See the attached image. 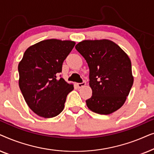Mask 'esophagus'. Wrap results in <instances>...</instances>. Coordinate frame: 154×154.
<instances>
[{"mask_svg":"<svg viewBox=\"0 0 154 154\" xmlns=\"http://www.w3.org/2000/svg\"><path fill=\"white\" fill-rule=\"evenodd\" d=\"M86 85V83L85 82H83V83H77V86L79 87V88H81L82 87H84Z\"/></svg>","mask_w":154,"mask_h":154,"instance_id":"34e87169","label":"esophagus"}]
</instances>
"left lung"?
<instances>
[{
	"mask_svg": "<svg viewBox=\"0 0 154 154\" xmlns=\"http://www.w3.org/2000/svg\"><path fill=\"white\" fill-rule=\"evenodd\" d=\"M90 69L92 95L85 101L90 110L109 115L125 103L134 82L129 57L108 39L85 40L75 45Z\"/></svg>",
	"mask_w": 154,
	"mask_h": 154,
	"instance_id": "obj_1",
	"label": "left lung"
}]
</instances>
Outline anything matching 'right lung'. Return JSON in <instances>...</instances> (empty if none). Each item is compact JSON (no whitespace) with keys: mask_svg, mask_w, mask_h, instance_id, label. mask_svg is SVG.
Returning a JSON list of instances; mask_svg holds the SVG:
<instances>
[{"mask_svg":"<svg viewBox=\"0 0 154 154\" xmlns=\"http://www.w3.org/2000/svg\"><path fill=\"white\" fill-rule=\"evenodd\" d=\"M75 44L58 39L42 41L27 48L19 63L21 92L29 108L39 116L53 118L64 108L73 85L57 76Z\"/></svg>","mask_w":154,"mask_h":154,"instance_id":"obj_1","label":"right lung"}]
</instances>
